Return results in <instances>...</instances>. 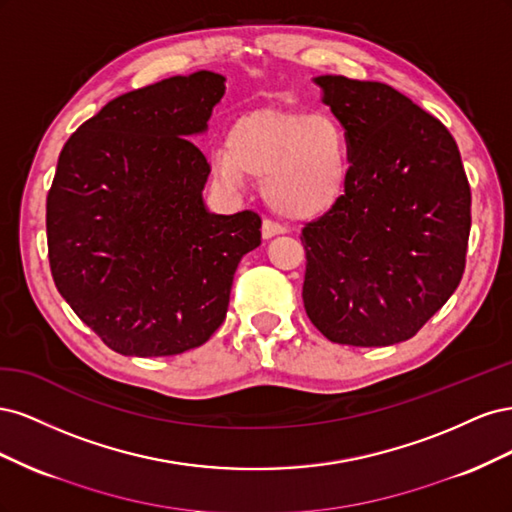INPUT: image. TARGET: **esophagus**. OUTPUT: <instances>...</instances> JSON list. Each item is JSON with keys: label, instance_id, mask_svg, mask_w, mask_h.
<instances>
[{"label": "esophagus", "instance_id": "esophagus-1", "mask_svg": "<svg viewBox=\"0 0 512 512\" xmlns=\"http://www.w3.org/2000/svg\"><path fill=\"white\" fill-rule=\"evenodd\" d=\"M284 232H286V228L282 224H277L273 220L262 222V237H265V239H271L275 235H284Z\"/></svg>", "mask_w": 512, "mask_h": 512}]
</instances>
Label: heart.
I'll list each match as a JSON object with an SVG mask.
<instances>
[{
    "instance_id": "b5f03b06",
    "label": "heart",
    "mask_w": 512,
    "mask_h": 512,
    "mask_svg": "<svg viewBox=\"0 0 512 512\" xmlns=\"http://www.w3.org/2000/svg\"><path fill=\"white\" fill-rule=\"evenodd\" d=\"M211 170L230 188H239L245 173L265 177L262 192L277 213L314 218L344 190L346 132L327 113H252L230 130L228 149L211 153Z\"/></svg>"
}]
</instances>
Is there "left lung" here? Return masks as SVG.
Segmentation results:
<instances>
[{
	"label": "left lung",
	"instance_id": "8db88e82",
	"mask_svg": "<svg viewBox=\"0 0 512 512\" xmlns=\"http://www.w3.org/2000/svg\"><path fill=\"white\" fill-rule=\"evenodd\" d=\"M316 83L346 130L350 168L344 194L301 230L305 312L335 344L406 342L466 269L472 194L457 143L389 85Z\"/></svg>",
	"mask_w": 512,
	"mask_h": 512
}]
</instances>
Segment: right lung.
<instances>
[{
    "instance_id": "right-lung-1",
    "label": "right lung",
    "mask_w": 512,
    "mask_h": 512,
    "mask_svg": "<svg viewBox=\"0 0 512 512\" xmlns=\"http://www.w3.org/2000/svg\"><path fill=\"white\" fill-rule=\"evenodd\" d=\"M224 76H170L108 102L59 153L46 196L53 282L87 327L126 356L203 346L226 318L260 215H215L211 166L192 141Z\"/></svg>"
}]
</instances>
